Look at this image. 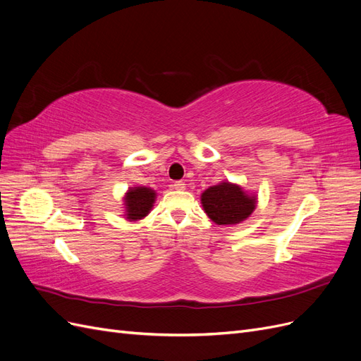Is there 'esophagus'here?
<instances>
[{
	"label": "esophagus",
	"mask_w": 361,
	"mask_h": 361,
	"mask_svg": "<svg viewBox=\"0 0 361 361\" xmlns=\"http://www.w3.org/2000/svg\"><path fill=\"white\" fill-rule=\"evenodd\" d=\"M173 188L176 191H183L185 190V183L182 180H176L173 183Z\"/></svg>",
	"instance_id": "obj_1"
}]
</instances>
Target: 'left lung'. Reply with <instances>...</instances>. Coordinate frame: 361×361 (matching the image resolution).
Instances as JSON below:
<instances>
[{"instance_id": "1", "label": "left lung", "mask_w": 361, "mask_h": 361, "mask_svg": "<svg viewBox=\"0 0 361 361\" xmlns=\"http://www.w3.org/2000/svg\"><path fill=\"white\" fill-rule=\"evenodd\" d=\"M200 200L207 216L218 226L243 223L253 214L257 202L256 194H248L227 180L203 191Z\"/></svg>"}]
</instances>
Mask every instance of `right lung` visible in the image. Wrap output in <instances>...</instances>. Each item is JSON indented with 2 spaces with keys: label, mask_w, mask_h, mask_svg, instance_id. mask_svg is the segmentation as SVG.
<instances>
[{
  "label": "right lung",
  "mask_w": 361,
  "mask_h": 361,
  "mask_svg": "<svg viewBox=\"0 0 361 361\" xmlns=\"http://www.w3.org/2000/svg\"><path fill=\"white\" fill-rule=\"evenodd\" d=\"M157 192L147 187L129 188L125 195V218L129 221H137L145 218L154 206Z\"/></svg>",
  "instance_id": "obj_1"
}]
</instances>
